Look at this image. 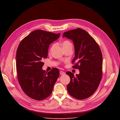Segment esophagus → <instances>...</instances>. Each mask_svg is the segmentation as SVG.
<instances>
[{"label":"esophagus","instance_id":"esophagus-1","mask_svg":"<svg viewBox=\"0 0 120 120\" xmlns=\"http://www.w3.org/2000/svg\"><path fill=\"white\" fill-rule=\"evenodd\" d=\"M60 74L61 75H64L65 74V73L64 72H63V71H60Z\"/></svg>","mask_w":120,"mask_h":120}]
</instances>
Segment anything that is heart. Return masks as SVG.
<instances>
[{
  "mask_svg": "<svg viewBox=\"0 0 120 120\" xmlns=\"http://www.w3.org/2000/svg\"><path fill=\"white\" fill-rule=\"evenodd\" d=\"M62 45L63 48L64 50L66 48H69V47H72V44L71 42L68 40H64L62 43ZM55 45V44H53L52 45V46L51 47V48H50V51H52V50L54 47Z\"/></svg>",
  "mask_w": 120,
  "mask_h": 120,
  "instance_id": "heart-1",
  "label": "heart"
}]
</instances>
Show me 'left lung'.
I'll return each instance as SVG.
<instances>
[{
    "instance_id": "obj_1",
    "label": "left lung",
    "mask_w": 120,
    "mask_h": 120,
    "mask_svg": "<svg viewBox=\"0 0 120 120\" xmlns=\"http://www.w3.org/2000/svg\"><path fill=\"white\" fill-rule=\"evenodd\" d=\"M63 37L74 43L75 56L73 66L79 70L75 76L71 72L66 73L70 78L67 89L73 97L83 100L93 95L99 86L102 75V58L101 49L95 40L86 31L76 28L64 32Z\"/></svg>"
}]
</instances>
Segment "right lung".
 I'll use <instances>...</instances> for the list:
<instances>
[{
	"mask_svg": "<svg viewBox=\"0 0 120 120\" xmlns=\"http://www.w3.org/2000/svg\"><path fill=\"white\" fill-rule=\"evenodd\" d=\"M60 35V33L36 30L25 37L18 46L16 54L18 79L23 92L33 99L40 101L50 96L59 76L57 68H53L47 73L42 67L49 45Z\"/></svg>",
	"mask_w": 120,
	"mask_h": 120,
	"instance_id": "right-lung-1",
	"label": "right lung"
}]
</instances>
